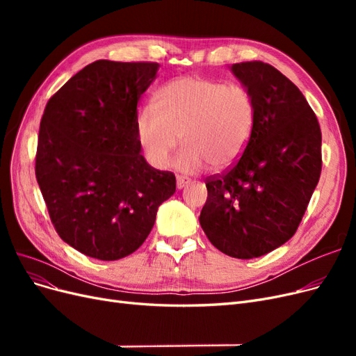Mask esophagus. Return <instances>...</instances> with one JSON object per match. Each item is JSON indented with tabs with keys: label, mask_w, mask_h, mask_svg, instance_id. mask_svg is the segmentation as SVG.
Instances as JSON below:
<instances>
[{
	"label": "esophagus",
	"mask_w": 356,
	"mask_h": 356,
	"mask_svg": "<svg viewBox=\"0 0 356 356\" xmlns=\"http://www.w3.org/2000/svg\"><path fill=\"white\" fill-rule=\"evenodd\" d=\"M190 184V179H187V178H184V177H177V187L181 190V188H184L186 186H188Z\"/></svg>",
	"instance_id": "obj_1"
}]
</instances>
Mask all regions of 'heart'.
Segmentation results:
<instances>
[{
	"label": "heart",
	"mask_w": 356,
	"mask_h": 356,
	"mask_svg": "<svg viewBox=\"0 0 356 356\" xmlns=\"http://www.w3.org/2000/svg\"><path fill=\"white\" fill-rule=\"evenodd\" d=\"M255 102L241 84L203 77H179L156 95V108L136 115V135L147 160L157 169L169 165L179 139L177 168L187 174L232 166L250 143Z\"/></svg>",
	"instance_id": "obj_1"
}]
</instances>
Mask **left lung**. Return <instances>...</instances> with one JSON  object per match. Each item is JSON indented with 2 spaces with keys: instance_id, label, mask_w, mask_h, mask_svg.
<instances>
[{
  "instance_id": "left-lung-1",
  "label": "left lung",
  "mask_w": 356,
  "mask_h": 356,
  "mask_svg": "<svg viewBox=\"0 0 356 356\" xmlns=\"http://www.w3.org/2000/svg\"><path fill=\"white\" fill-rule=\"evenodd\" d=\"M232 71L252 95L255 122L239 160L204 181L199 221L217 250L250 260L297 232L321 177L322 136L303 93L275 67L251 60Z\"/></svg>"
}]
</instances>
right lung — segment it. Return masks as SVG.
Returning <instances> with one entry per match:
<instances>
[{
    "label": "right lung",
    "instance_id": "1",
    "mask_svg": "<svg viewBox=\"0 0 356 356\" xmlns=\"http://www.w3.org/2000/svg\"><path fill=\"white\" fill-rule=\"evenodd\" d=\"M159 67L96 60L42 114L37 182L60 239L88 257L114 261L135 252L175 193V175L147 163L136 135V106Z\"/></svg>",
    "mask_w": 356,
    "mask_h": 356
}]
</instances>
